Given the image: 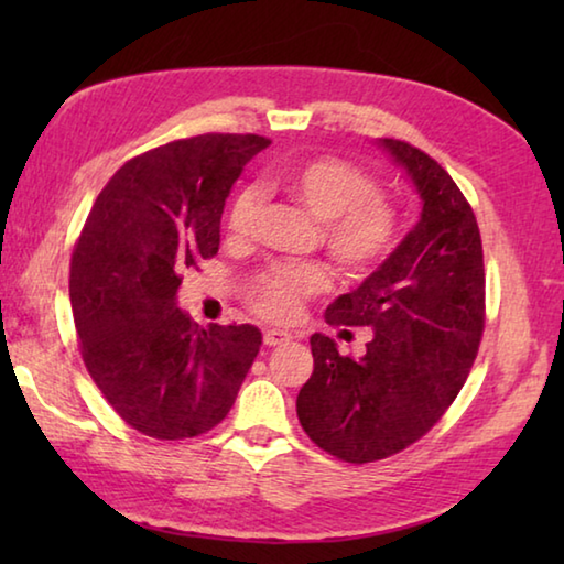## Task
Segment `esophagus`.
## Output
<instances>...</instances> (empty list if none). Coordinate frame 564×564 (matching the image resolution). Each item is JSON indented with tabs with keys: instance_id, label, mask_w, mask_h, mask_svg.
<instances>
[{
	"instance_id": "1",
	"label": "esophagus",
	"mask_w": 564,
	"mask_h": 564,
	"mask_svg": "<svg viewBox=\"0 0 564 564\" xmlns=\"http://www.w3.org/2000/svg\"><path fill=\"white\" fill-rule=\"evenodd\" d=\"M289 340H293V336L291 333H285V330H279V328H271V330H265L263 333V343L265 346H283V343H289Z\"/></svg>"
}]
</instances>
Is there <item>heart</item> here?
Listing matches in <instances>:
<instances>
[{
  "label": "heart",
  "instance_id": "1",
  "mask_svg": "<svg viewBox=\"0 0 564 564\" xmlns=\"http://www.w3.org/2000/svg\"><path fill=\"white\" fill-rule=\"evenodd\" d=\"M269 184L323 221V246L343 273L360 279L376 271L393 251L398 208L378 194L373 178L348 161L311 159L285 166ZM263 191L243 186L228 206V231L246 238L256 231L263 212ZM328 275L316 263H275L253 283L251 301L265 318L289 321L305 295L326 289Z\"/></svg>",
  "mask_w": 564,
  "mask_h": 564
}]
</instances>
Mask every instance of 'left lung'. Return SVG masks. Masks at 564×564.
Listing matches in <instances>:
<instances>
[{
	"label": "left lung",
	"mask_w": 564,
	"mask_h": 564,
	"mask_svg": "<svg viewBox=\"0 0 564 564\" xmlns=\"http://www.w3.org/2000/svg\"><path fill=\"white\" fill-rule=\"evenodd\" d=\"M423 204L420 221L356 291L326 308L330 326H370L360 358L311 336L313 376L295 410L303 431L346 463L405 451L443 417L470 373L485 326L482 241L470 204L425 151L378 139Z\"/></svg>",
	"instance_id": "left-lung-1"
}]
</instances>
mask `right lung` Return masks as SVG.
Wrapping results in <instances>:
<instances>
[{
	"mask_svg": "<svg viewBox=\"0 0 564 564\" xmlns=\"http://www.w3.org/2000/svg\"><path fill=\"white\" fill-rule=\"evenodd\" d=\"M269 144L204 133L127 161L76 241L69 299L84 366L119 417L156 441L221 423L259 356V328H202L176 293L181 273L218 253L234 181Z\"/></svg>",
	"mask_w": 564,
	"mask_h": 564,
	"instance_id": "right-lung-1",
	"label": "right lung"
}]
</instances>
